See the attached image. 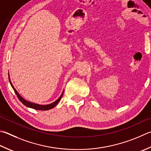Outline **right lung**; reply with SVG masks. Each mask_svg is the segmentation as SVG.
<instances>
[{
    "label": "right lung",
    "mask_w": 151,
    "mask_h": 151,
    "mask_svg": "<svg viewBox=\"0 0 151 151\" xmlns=\"http://www.w3.org/2000/svg\"><path fill=\"white\" fill-rule=\"evenodd\" d=\"M9 81H10L11 86L12 87L14 91V92L16 93V96H17V97L19 99V100H20V102L22 103L24 106L28 107V108H31L35 109H37V110H48V109H51L52 108H53L59 102V101L61 100L63 95V92H63V93L61 95V96H60L56 101H55L54 102L51 103L50 104H47V105H40V104H37L30 102H28V101L24 100V98L22 97L20 94H19V93L17 92V90L15 89V88L14 87L12 83H11L10 79V76H9Z\"/></svg>",
    "instance_id": "right-lung-1"
}]
</instances>
